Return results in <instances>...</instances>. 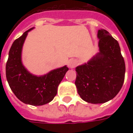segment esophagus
<instances>
[{"mask_svg":"<svg viewBox=\"0 0 133 133\" xmlns=\"http://www.w3.org/2000/svg\"><path fill=\"white\" fill-rule=\"evenodd\" d=\"M77 65V61L75 59H70L68 61V66L70 68H75Z\"/></svg>","mask_w":133,"mask_h":133,"instance_id":"34e87169","label":"esophagus"}]
</instances>
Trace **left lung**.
<instances>
[{
	"mask_svg": "<svg viewBox=\"0 0 133 133\" xmlns=\"http://www.w3.org/2000/svg\"><path fill=\"white\" fill-rule=\"evenodd\" d=\"M98 38L99 52L75 68L78 94L85 102L92 104L114 98L123 86L125 73L118 42L104 29L98 30Z\"/></svg>",
	"mask_w": 133,
	"mask_h": 133,
	"instance_id": "1",
	"label": "left lung"
}]
</instances>
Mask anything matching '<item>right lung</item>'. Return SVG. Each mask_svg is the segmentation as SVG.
<instances>
[{"mask_svg":"<svg viewBox=\"0 0 133 133\" xmlns=\"http://www.w3.org/2000/svg\"><path fill=\"white\" fill-rule=\"evenodd\" d=\"M33 28L25 31L13 42L8 54L5 72L9 86L16 97L25 104L38 106L53 100L68 68L65 65L39 76L30 73L25 68L21 58L23 45L28 32Z\"/></svg>","mask_w":133,"mask_h":133,"instance_id":"obj_1","label":"right lung"}]
</instances>
